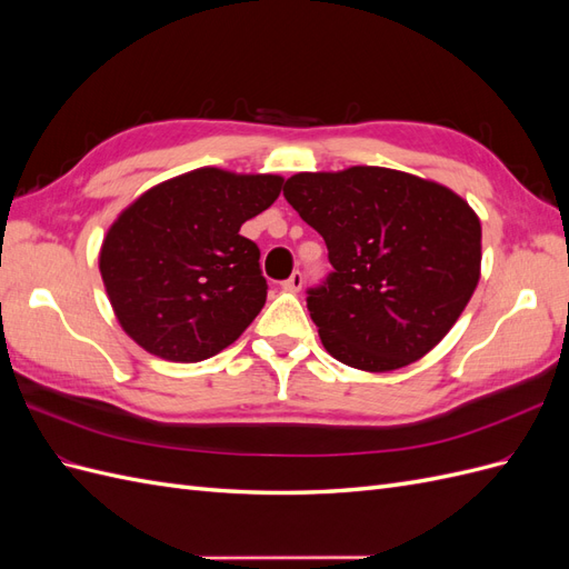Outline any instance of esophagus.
<instances>
[{"mask_svg":"<svg viewBox=\"0 0 569 569\" xmlns=\"http://www.w3.org/2000/svg\"><path fill=\"white\" fill-rule=\"evenodd\" d=\"M303 287V272L301 270H295L289 274V278L282 282V289L284 291H301Z\"/></svg>","mask_w":569,"mask_h":569,"instance_id":"1","label":"esophagus"}]
</instances>
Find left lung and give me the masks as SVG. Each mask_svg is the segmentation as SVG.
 <instances>
[{
	"instance_id": "left-lung-1",
	"label": "left lung",
	"mask_w": 569,
	"mask_h": 569,
	"mask_svg": "<svg viewBox=\"0 0 569 569\" xmlns=\"http://www.w3.org/2000/svg\"><path fill=\"white\" fill-rule=\"evenodd\" d=\"M284 199L322 234L332 272L308 289L327 353L368 372L416 363L479 282L481 226L449 187L377 166L299 173Z\"/></svg>"
}]
</instances>
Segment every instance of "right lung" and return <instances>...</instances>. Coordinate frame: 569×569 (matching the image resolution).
I'll list each match as a JSON object with an SVG mask.
<instances>
[{"instance_id":"add662e5","label":"right lung","mask_w":569,"mask_h":569,"mask_svg":"<svg viewBox=\"0 0 569 569\" xmlns=\"http://www.w3.org/2000/svg\"><path fill=\"white\" fill-rule=\"evenodd\" d=\"M282 182L199 168L151 187L118 216L99 270L120 327L144 351L197 363L261 313V251L239 228L280 197Z\"/></svg>"}]
</instances>
